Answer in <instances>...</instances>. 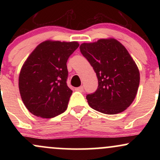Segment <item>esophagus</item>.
<instances>
[{"mask_svg": "<svg viewBox=\"0 0 160 160\" xmlns=\"http://www.w3.org/2000/svg\"><path fill=\"white\" fill-rule=\"evenodd\" d=\"M77 91H79V92H83V86H80V87L77 88L76 89Z\"/></svg>", "mask_w": 160, "mask_h": 160, "instance_id": "34e87169", "label": "esophagus"}]
</instances>
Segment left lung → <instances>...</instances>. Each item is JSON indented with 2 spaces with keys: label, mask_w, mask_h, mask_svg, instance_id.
I'll list each match as a JSON object with an SVG mask.
<instances>
[{
  "label": "left lung",
  "mask_w": 160,
  "mask_h": 160,
  "mask_svg": "<svg viewBox=\"0 0 160 160\" xmlns=\"http://www.w3.org/2000/svg\"><path fill=\"white\" fill-rule=\"evenodd\" d=\"M80 49L98 80L97 90L86 95L89 105L105 114L127 109L137 95L140 73L126 47L114 38H106L82 43Z\"/></svg>",
  "instance_id": "left-lung-1"
}]
</instances>
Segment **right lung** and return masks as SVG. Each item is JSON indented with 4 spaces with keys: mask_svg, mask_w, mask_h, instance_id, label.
Returning a JSON list of instances; mask_svg holds the SVG:
<instances>
[{
    "mask_svg": "<svg viewBox=\"0 0 160 160\" xmlns=\"http://www.w3.org/2000/svg\"><path fill=\"white\" fill-rule=\"evenodd\" d=\"M78 42L45 40L24 62L19 89L24 104L32 114L52 118L66 111L72 90L67 86V61Z\"/></svg>",
    "mask_w": 160,
    "mask_h": 160,
    "instance_id": "right-lung-1",
    "label": "right lung"
}]
</instances>
